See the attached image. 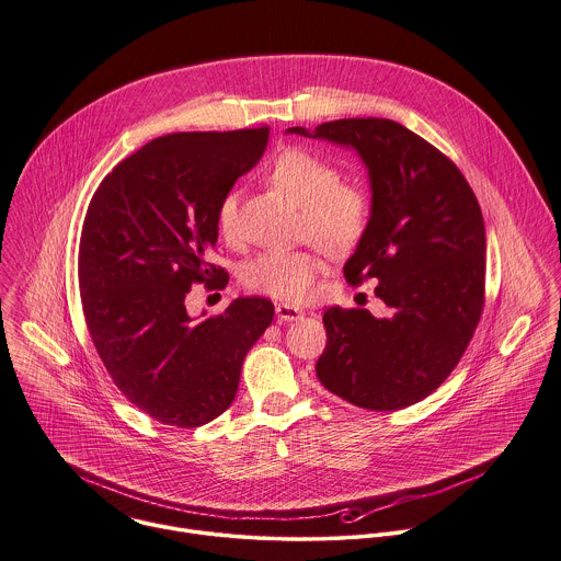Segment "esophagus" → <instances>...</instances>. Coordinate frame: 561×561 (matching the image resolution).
<instances>
[{"label": "esophagus", "mask_w": 561, "mask_h": 561, "mask_svg": "<svg viewBox=\"0 0 561 561\" xmlns=\"http://www.w3.org/2000/svg\"><path fill=\"white\" fill-rule=\"evenodd\" d=\"M275 314H277L279 321H297V319L304 317V312L293 304H277Z\"/></svg>", "instance_id": "1"}]
</instances>
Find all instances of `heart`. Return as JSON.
Listing matches in <instances>:
<instances>
[{"mask_svg": "<svg viewBox=\"0 0 561 561\" xmlns=\"http://www.w3.org/2000/svg\"><path fill=\"white\" fill-rule=\"evenodd\" d=\"M271 185L301 205V233L330 253L354 249L369 222V196L356 183L341 181L334 161L288 146L264 170ZM216 227L225 240L238 236V192L222 194L216 207ZM323 260L317 249H268L251 257L240 273L249 290L282 301H306L314 293Z\"/></svg>", "mask_w": 561, "mask_h": 561, "instance_id": "b5f03b06", "label": "heart"}]
</instances>
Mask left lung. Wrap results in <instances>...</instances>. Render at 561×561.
<instances>
[{
  "label": "left lung",
  "mask_w": 561,
  "mask_h": 561,
  "mask_svg": "<svg viewBox=\"0 0 561 561\" xmlns=\"http://www.w3.org/2000/svg\"><path fill=\"white\" fill-rule=\"evenodd\" d=\"M354 148L369 170L371 216L345 262L352 286L376 279L389 317L330 308L321 385L369 411L428 398L468 350L485 306V225L461 170L433 144L385 117L334 119L312 133Z\"/></svg>",
  "instance_id": "left-lung-1"
}]
</instances>
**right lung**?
I'll return each instance as SVG.
<instances>
[{"label":"right lung","instance_id":"obj_1","mask_svg":"<svg viewBox=\"0 0 561 561\" xmlns=\"http://www.w3.org/2000/svg\"><path fill=\"white\" fill-rule=\"evenodd\" d=\"M266 144L268 126L163 135L119 161L89 203L78 249L84 323L122 396L161 424L196 428L225 413L273 321L264 297H238L203 321L185 310L192 284L229 282L205 260L216 207Z\"/></svg>","mask_w":561,"mask_h":561}]
</instances>
